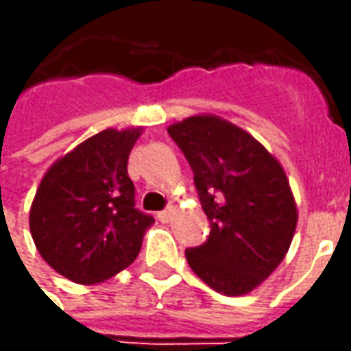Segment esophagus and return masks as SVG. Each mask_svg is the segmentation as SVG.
<instances>
[{"instance_id":"34e87169","label":"esophagus","mask_w":351,"mask_h":351,"mask_svg":"<svg viewBox=\"0 0 351 351\" xmlns=\"http://www.w3.org/2000/svg\"><path fill=\"white\" fill-rule=\"evenodd\" d=\"M158 218H160V221H163V223H167V221H171V218H173V208H167V210H161V213L158 214Z\"/></svg>"}]
</instances>
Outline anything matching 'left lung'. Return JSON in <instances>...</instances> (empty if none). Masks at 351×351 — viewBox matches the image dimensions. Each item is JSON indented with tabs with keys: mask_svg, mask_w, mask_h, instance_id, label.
<instances>
[{
	"mask_svg": "<svg viewBox=\"0 0 351 351\" xmlns=\"http://www.w3.org/2000/svg\"><path fill=\"white\" fill-rule=\"evenodd\" d=\"M167 131L190 161L213 226L203 246L186 250L188 265L218 293H250L293 241L299 214L286 171L258 138L220 116H188Z\"/></svg>",
	"mask_w": 351,
	"mask_h": 351,
	"instance_id": "8db88e82",
	"label": "left lung"
}]
</instances>
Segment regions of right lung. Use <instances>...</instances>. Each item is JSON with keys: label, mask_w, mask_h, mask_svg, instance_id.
I'll return each mask as SVG.
<instances>
[{"label": "right lung", "mask_w": 351, "mask_h": 351, "mask_svg": "<svg viewBox=\"0 0 351 351\" xmlns=\"http://www.w3.org/2000/svg\"><path fill=\"white\" fill-rule=\"evenodd\" d=\"M143 128H108L58 158L29 208V231L41 258L67 280L99 284L130 267L152 216L135 208L128 175Z\"/></svg>", "instance_id": "add662e5"}]
</instances>
